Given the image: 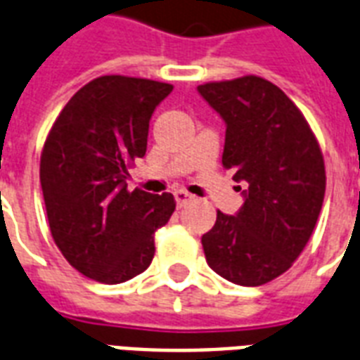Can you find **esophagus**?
Instances as JSON below:
<instances>
[{
    "instance_id": "esophagus-1",
    "label": "esophagus",
    "mask_w": 360,
    "mask_h": 360,
    "mask_svg": "<svg viewBox=\"0 0 360 360\" xmlns=\"http://www.w3.org/2000/svg\"><path fill=\"white\" fill-rule=\"evenodd\" d=\"M174 196H175V200H177V205H179V207H181V205H185L186 202H191V200H192L191 192L183 191V188H179V191H175Z\"/></svg>"
}]
</instances>
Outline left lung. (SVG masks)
<instances>
[{"label": "left lung", "mask_w": 360, "mask_h": 360, "mask_svg": "<svg viewBox=\"0 0 360 360\" xmlns=\"http://www.w3.org/2000/svg\"><path fill=\"white\" fill-rule=\"evenodd\" d=\"M226 122L223 166L245 181L236 215L217 211L202 236L205 260L221 278L259 287L289 270L314 234L325 198L317 137L283 90L262 77L200 84Z\"/></svg>", "instance_id": "obj_1"}]
</instances>
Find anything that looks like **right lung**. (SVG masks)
Returning <instances> with one entry per match:
<instances>
[{"label":"right lung","mask_w":360,"mask_h":360,"mask_svg":"<svg viewBox=\"0 0 360 360\" xmlns=\"http://www.w3.org/2000/svg\"><path fill=\"white\" fill-rule=\"evenodd\" d=\"M168 82L98 77L71 98L43 145L39 179L54 243L82 276L117 285L149 268L155 232L175 210L169 192L128 191Z\"/></svg>","instance_id":"add662e5"}]
</instances>
